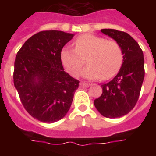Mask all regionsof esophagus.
<instances>
[{
  "label": "esophagus",
  "instance_id": "34e87169",
  "mask_svg": "<svg viewBox=\"0 0 156 156\" xmlns=\"http://www.w3.org/2000/svg\"><path fill=\"white\" fill-rule=\"evenodd\" d=\"M90 85H91V84H90V83H84V82H82V83H80L81 87H90Z\"/></svg>",
  "mask_w": 156,
  "mask_h": 156
}]
</instances>
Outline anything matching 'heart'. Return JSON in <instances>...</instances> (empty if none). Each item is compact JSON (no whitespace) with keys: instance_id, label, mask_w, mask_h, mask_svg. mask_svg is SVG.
<instances>
[{"instance_id":"heart-1","label":"heart","mask_w":156,"mask_h":156,"mask_svg":"<svg viewBox=\"0 0 156 156\" xmlns=\"http://www.w3.org/2000/svg\"><path fill=\"white\" fill-rule=\"evenodd\" d=\"M75 48H64L61 60L71 75L77 76L86 63L89 65L82 72L87 79H108L117 73L123 60L118 43L101 36L86 34L75 40Z\"/></svg>"}]
</instances>
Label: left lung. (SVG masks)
<instances>
[{
  "mask_svg": "<svg viewBox=\"0 0 156 156\" xmlns=\"http://www.w3.org/2000/svg\"><path fill=\"white\" fill-rule=\"evenodd\" d=\"M101 32L120 44L123 63L113 79L101 85L102 95L94 100V104L102 116L117 118L128 114L138 100L145 75L143 52L127 33L114 29H102Z\"/></svg>",
  "mask_w": 156,
  "mask_h": 156,
  "instance_id": "left-lung-1",
  "label": "left lung"
}]
</instances>
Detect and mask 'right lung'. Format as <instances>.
Segmentation results:
<instances>
[{
    "mask_svg": "<svg viewBox=\"0 0 156 156\" xmlns=\"http://www.w3.org/2000/svg\"><path fill=\"white\" fill-rule=\"evenodd\" d=\"M73 34L44 30L29 38L16 56L13 83L27 112L53 123L69 110L79 81L64 70L61 52Z\"/></svg>",
    "mask_w": 156,
    "mask_h": 156,
    "instance_id": "obj_1",
    "label": "right lung"
}]
</instances>
